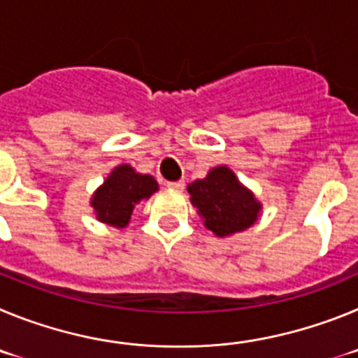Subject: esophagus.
<instances>
[{"instance_id":"1","label":"esophagus","mask_w":358,"mask_h":358,"mask_svg":"<svg viewBox=\"0 0 358 358\" xmlns=\"http://www.w3.org/2000/svg\"><path fill=\"white\" fill-rule=\"evenodd\" d=\"M166 186H169L170 189H176V192H181V189L185 188V181H169V182H166Z\"/></svg>"}]
</instances>
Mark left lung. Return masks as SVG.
<instances>
[{
  "mask_svg": "<svg viewBox=\"0 0 358 358\" xmlns=\"http://www.w3.org/2000/svg\"><path fill=\"white\" fill-rule=\"evenodd\" d=\"M188 194L204 226L217 236L248 229L258 220L262 210L251 189L245 188L227 166L211 169L204 179L188 185Z\"/></svg>",
  "mask_w": 358,
  "mask_h": 358,
  "instance_id": "left-lung-1",
  "label": "left lung"
}]
</instances>
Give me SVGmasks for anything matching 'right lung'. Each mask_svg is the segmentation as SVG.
Instances as JSON below:
<instances>
[{"instance_id": "add662e5", "label": "right lung", "mask_w": 358, "mask_h": 358, "mask_svg": "<svg viewBox=\"0 0 358 358\" xmlns=\"http://www.w3.org/2000/svg\"><path fill=\"white\" fill-rule=\"evenodd\" d=\"M157 189L159 186L154 177L138 173L131 164H120L94 192L91 206L100 222L122 229L131 220L136 204Z\"/></svg>"}]
</instances>
